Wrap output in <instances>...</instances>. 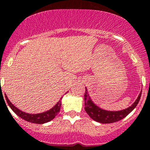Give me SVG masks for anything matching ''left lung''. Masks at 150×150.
<instances>
[{"label": "left lung", "instance_id": "1", "mask_svg": "<svg viewBox=\"0 0 150 150\" xmlns=\"http://www.w3.org/2000/svg\"><path fill=\"white\" fill-rule=\"evenodd\" d=\"M141 93L142 91L140 94L138 95L135 102L129 107L118 111H109L99 107L97 104H95L93 100H91L88 89L86 88L85 94H84V109L88 115L96 122L102 124L114 123L125 118L127 115L134 109L140 101Z\"/></svg>", "mask_w": 150, "mask_h": 150}]
</instances>
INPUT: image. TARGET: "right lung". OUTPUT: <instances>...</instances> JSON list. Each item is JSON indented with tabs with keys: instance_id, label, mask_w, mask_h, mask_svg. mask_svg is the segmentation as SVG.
I'll return each mask as SVG.
<instances>
[{
	"instance_id": "add662e5",
	"label": "right lung",
	"mask_w": 150,
	"mask_h": 150,
	"mask_svg": "<svg viewBox=\"0 0 150 150\" xmlns=\"http://www.w3.org/2000/svg\"><path fill=\"white\" fill-rule=\"evenodd\" d=\"M5 98H6V102L8 103L9 106L21 118H23V119L25 120L26 122H31V123L44 124L53 120V118H55L56 115L59 113V110H60L61 105H62V97H61L60 100H59V102H57V103L53 107H52L51 109L46 112L38 113V114H30V113H26L25 112L21 111L20 109L16 107L13 104L10 102L6 94H5Z\"/></svg>"
}]
</instances>
